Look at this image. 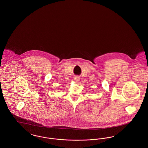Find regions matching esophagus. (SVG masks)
Segmentation results:
<instances>
[{"instance_id":"obj_1","label":"esophagus","mask_w":148,"mask_h":148,"mask_svg":"<svg viewBox=\"0 0 148 148\" xmlns=\"http://www.w3.org/2000/svg\"><path fill=\"white\" fill-rule=\"evenodd\" d=\"M74 82H76V83H77V82H79V81H80V77H74Z\"/></svg>"}]
</instances>
